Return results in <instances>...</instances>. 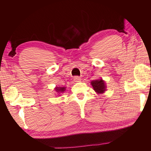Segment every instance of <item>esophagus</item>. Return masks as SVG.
I'll return each instance as SVG.
<instances>
[{
  "instance_id": "obj_1",
  "label": "esophagus",
  "mask_w": 151,
  "mask_h": 151,
  "mask_svg": "<svg viewBox=\"0 0 151 151\" xmlns=\"http://www.w3.org/2000/svg\"><path fill=\"white\" fill-rule=\"evenodd\" d=\"M74 81H75V82H80V81H81V77H80L76 76V77H74Z\"/></svg>"
}]
</instances>
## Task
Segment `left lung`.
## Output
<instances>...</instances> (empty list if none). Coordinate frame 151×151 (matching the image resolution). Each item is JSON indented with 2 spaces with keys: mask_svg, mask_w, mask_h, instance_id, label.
I'll return each instance as SVG.
<instances>
[{
  "mask_svg": "<svg viewBox=\"0 0 151 151\" xmlns=\"http://www.w3.org/2000/svg\"><path fill=\"white\" fill-rule=\"evenodd\" d=\"M91 85H92L94 90L98 94L103 93L104 91L106 90V86H105L104 82L102 80H95L91 82Z\"/></svg>",
  "mask_w": 151,
  "mask_h": 151,
  "instance_id": "obj_1",
  "label": "left lung"
}]
</instances>
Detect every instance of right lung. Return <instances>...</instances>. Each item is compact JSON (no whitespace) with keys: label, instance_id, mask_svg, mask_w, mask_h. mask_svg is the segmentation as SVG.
Masks as SVG:
<instances>
[{"label":"right lung","instance_id":"obj_1","mask_svg":"<svg viewBox=\"0 0 151 151\" xmlns=\"http://www.w3.org/2000/svg\"><path fill=\"white\" fill-rule=\"evenodd\" d=\"M56 89L57 92H59V91H60V92H63V91L65 90V88H64V87H63V88H57Z\"/></svg>","mask_w":151,"mask_h":151}]
</instances>
